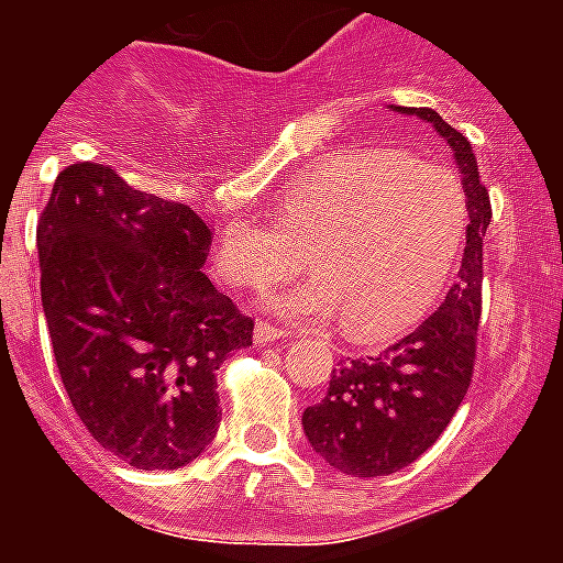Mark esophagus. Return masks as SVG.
I'll use <instances>...</instances> for the list:
<instances>
[{"label":"esophagus","instance_id":"esophagus-1","mask_svg":"<svg viewBox=\"0 0 563 563\" xmlns=\"http://www.w3.org/2000/svg\"><path fill=\"white\" fill-rule=\"evenodd\" d=\"M283 335H289L283 327L272 324V321H256V330H254V339L260 344H272L277 342V339H283Z\"/></svg>","mask_w":563,"mask_h":563}]
</instances>
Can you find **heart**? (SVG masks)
Masks as SVG:
<instances>
[{
    "label": "heart",
    "mask_w": 563,
    "mask_h": 563,
    "mask_svg": "<svg viewBox=\"0 0 563 563\" xmlns=\"http://www.w3.org/2000/svg\"><path fill=\"white\" fill-rule=\"evenodd\" d=\"M464 198L441 166L388 148H347L286 189L274 224L230 219L212 272L233 289L268 291L303 272L316 280L277 300L286 316H330L376 342L415 324L441 298L464 245Z\"/></svg>",
    "instance_id": "1"
}]
</instances>
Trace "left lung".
<instances>
[{"label": "left lung", "mask_w": 563, "mask_h": 563, "mask_svg": "<svg viewBox=\"0 0 563 563\" xmlns=\"http://www.w3.org/2000/svg\"><path fill=\"white\" fill-rule=\"evenodd\" d=\"M427 119L444 136L462 172L467 245L444 303L379 356L333 368L327 397L303 411V432L316 453L347 476H388L427 453L462 406L476 365L482 316V239L490 198L479 180L471 143L432 108H400Z\"/></svg>", "instance_id": "obj_1"}]
</instances>
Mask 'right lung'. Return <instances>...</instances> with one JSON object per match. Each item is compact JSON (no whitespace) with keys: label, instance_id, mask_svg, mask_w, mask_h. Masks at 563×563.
Returning a JSON list of instances; mask_svg holds the SVG:
<instances>
[{"label":"right lung","instance_id":"obj_1","mask_svg":"<svg viewBox=\"0 0 563 563\" xmlns=\"http://www.w3.org/2000/svg\"><path fill=\"white\" fill-rule=\"evenodd\" d=\"M207 221L73 163L37 221L40 298L66 397L96 441L140 471H175L219 432L216 371L254 321L201 272Z\"/></svg>","mask_w":563,"mask_h":563}]
</instances>
